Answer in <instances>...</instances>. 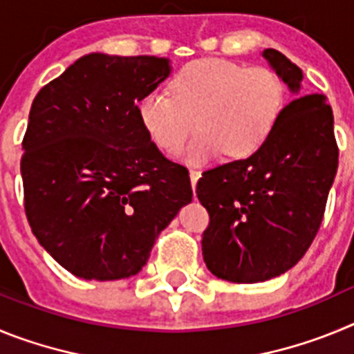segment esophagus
I'll return each mask as SVG.
<instances>
[{"label":"esophagus","mask_w":354,"mask_h":354,"mask_svg":"<svg viewBox=\"0 0 354 354\" xmlns=\"http://www.w3.org/2000/svg\"><path fill=\"white\" fill-rule=\"evenodd\" d=\"M198 177H200V171L198 170H189V179H192L193 189H195V187H196V183H198Z\"/></svg>","instance_id":"obj_1"}]
</instances>
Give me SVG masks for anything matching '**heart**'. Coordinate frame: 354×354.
<instances>
[{
    "label": "heart",
    "mask_w": 354,
    "mask_h": 354,
    "mask_svg": "<svg viewBox=\"0 0 354 354\" xmlns=\"http://www.w3.org/2000/svg\"><path fill=\"white\" fill-rule=\"evenodd\" d=\"M161 90L145 93L138 117L150 140L167 154L187 149V161L207 162L227 152L230 158L253 154L277 126L286 88L277 72L264 65H246L204 58L184 65Z\"/></svg>",
    "instance_id": "heart-1"
}]
</instances>
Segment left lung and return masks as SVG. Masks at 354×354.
<instances>
[{"label": "left lung", "instance_id": "left-lung-1", "mask_svg": "<svg viewBox=\"0 0 354 354\" xmlns=\"http://www.w3.org/2000/svg\"><path fill=\"white\" fill-rule=\"evenodd\" d=\"M262 56L298 93L301 68L277 49H264ZM337 167L326 97H296L250 158L211 168L196 184L209 212L202 236L207 270L227 282L255 283L298 264L321 227Z\"/></svg>", "mask_w": 354, "mask_h": 354}]
</instances>
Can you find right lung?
<instances>
[{
  "mask_svg": "<svg viewBox=\"0 0 354 354\" xmlns=\"http://www.w3.org/2000/svg\"><path fill=\"white\" fill-rule=\"evenodd\" d=\"M170 60L92 53L40 88L23 138L31 232L84 280L140 273L161 230L193 198L187 168L150 140L138 102Z\"/></svg>",
  "mask_w": 354,
  "mask_h": 354,
  "instance_id": "obj_1",
  "label": "right lung"
}]
</instances>
